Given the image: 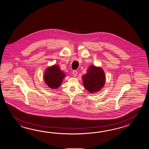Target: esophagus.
Listing matches in <instances>:
<instances>
[{"label": "esophagus", "instance_id": "esophagus-1", "mask_svg": "<svg viewBox=\"0 0 149 149\" xmlns=\"http://www.w3.org/2000/svg\"><path fill=\"white\" fill-rule=\"evenodd\" d=\"M72 73H73V75L74 76V77H77V72L76 71H74V70L73 71H72Z\"/></svg>", "mask_w": 149, "mask_h": 149}]
</instances>
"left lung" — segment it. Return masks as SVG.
I'll use <instances>...</instances> for the list:
<instances>
[{"label": "left lung", "instance_id": "8db88e82", "mask_svg": "<svg viewBox=\"0 0 149 149\" xmlns=\"http://www.w3.org/2000/svg\"><path fill=\"white\" fill-rule=\"evenodd\" d=\"M82 83L86 90L91 94L99 92L105 84L104 71L101 67L91 65L85 74L82 76Z\"/></svg>", "mask_w": 149, "mask_h": 149}]
</instances>
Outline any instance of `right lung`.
Wrapping results in <instances>:
<instances>
[{
	"mask_svg": "<svg viewBox=\"0 0 149 149\" xmlns=\"http://www.w3.org/2000/svg\"><path fill=\"white\" fill-rule=\"evenodd\" d=\"M66 74L61 70L58 65L54 64L45 70L43 78L49 88L56 89L60 86Z\"/></svg>",
	"mask_w": 149,
	"mask_h": 149,
	"instance_id": "right-lung-1",
	"label": "right lung"
}]
</instances>
